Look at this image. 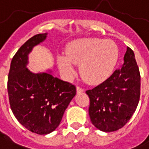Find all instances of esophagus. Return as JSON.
<instances>
[{"label":"esophagus","mask_w":149,"mask_h":149,"mask_svg":"<svg viewBox=\"0 0 149 149\" xmlns=\"http://www.w3.org/2000/svg\"><path fill=\"white\" fill-rule=\"evenodd\" d=\"M77 93H81L84 91V89L80 87H77Z\"/></svg>","instance_id":"34e87169"}]
</instances>
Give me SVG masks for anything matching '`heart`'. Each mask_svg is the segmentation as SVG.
I'll return each instance as SVG.
<instances>
[{"label": "heart", "mask_w": 149, "mask_h": 149, "mask_svg": "<svg viewBox=\"0 0 149 149\" xmlns=\"http://www.w3.org/2000/svg\"><path fill=\"white\" fill-rule=\"evenodd\" d=\"M119 58L113 41L98 38H84L72 42L66 54L58 55V68L65 77H72L80 64V72L90 84H98L112 74Z\"/></svg>", "instance_id": "b5f03b06"}]
</instances>
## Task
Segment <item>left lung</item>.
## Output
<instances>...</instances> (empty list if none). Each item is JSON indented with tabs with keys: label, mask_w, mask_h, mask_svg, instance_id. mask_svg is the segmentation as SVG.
<instances>
[{
	"label": "left lung",
	"mask_w": 149,
	"mask_h": 149,
	"mask_svg": "<svg viewBox=\"0 0 149 149\" xmlns=\"http://www.w3.org/2000/svg\"><path fill=\"white\" fill-rule=\"evenodd\" d=\"M86 93L90 119L98 130L113 132L123 127L136 111L141 94V75L133 50L127 47L121 68Z\"/></svg>",
	"instance_id": "8db88e82"
}]
</instances>
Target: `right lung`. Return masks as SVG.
Segmentation results:
<instances>
[{
    "mask_svg": "<svg viewBox=\"0 0 149 149\" xmlns=\"http://www.w3.org/2000/svg\"><path fill=\"white\" fill-rule=\"evenodd\" d=\"M47 33L34 35L22 45L11 61L8 93L13 114L32 133L45 135L60 125L65 111L77 93L73 84L49 72L33 73L27 68L28 54Z\"/></svg>",
    "mask_w": 149,
    "mask_h": 149,
    "instance_id": "right-lung-1",
    "label": "right lung"
}]
</instances>
